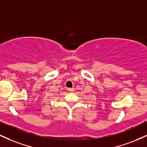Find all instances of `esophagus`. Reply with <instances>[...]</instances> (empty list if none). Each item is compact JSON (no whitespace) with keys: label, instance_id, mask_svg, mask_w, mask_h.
<instances>
[{"label":"esophagus","instance_id":"obj_1","mask_svg":"<svg viewBox=\"0 0 147 147\" xmlns=\"http://www.w3.org/2000/svg\"><path fill=\"white\" fill-rule=\"evenodd\" d=\"M68 90H69V91H71H71H74V88H68V89H67Z\"/></svg>","mask_w":147,"mask_h":147}]
</instances>
